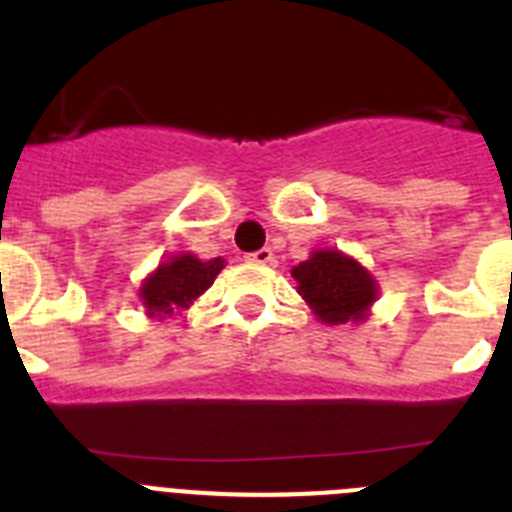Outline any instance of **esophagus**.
<instances>
[{
	"instance_id": "esophagus-1",
	"label": "esophagus",
	"mask_w": 512,
	"mask_h": 512,
	"mask_svg": "<svg viewBox=\"0 0 512 512\" xmlns=\"http://www.w3.org/2000/svg\"><path fill=\"white\" fill-rule=\"evenodd\" d=\"M246 259L251 261V264H271V261H274V251H271V248H259V251L248 253Z\"/></svg>"
}]
</instances>
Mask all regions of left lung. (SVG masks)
I'll list each match as a JSON object with an SVG mask.
<instances>
[{"mask_svg": "<svg viewBox=\"0 0 512 512\" xmlns=\"http://www.w3.org/2000/svg\"><path fill=\"white\" fill-rule=\"evenodd\" d=\"M292 277L302 300L330 325L364 320L366 307L377 297L372 274L338 251H315L292 269Z\"/></svg>", "mask_w": 512, "mask_h": 512, "instance_id": "8db88e82", "label": "left lung"}]
</instances>
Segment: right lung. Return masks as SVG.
Here are the masks:
<instances>
[{
  "label": "right lung",
  "instance_id": "right-lung-1",
  "mask_svg": "<svg viewBox=\"0 0 512 512\" xmlns=\"http://www.w3.org/2000/svg\"><path fill=\"white\" fill-rule=\"evenodd\" d=\"M220 269H223L220 259L200 261L189 253L174 256L169 264L158 266L156 274L143 282L140 300L148 307V315L164 318V315L192 305V300H197L215 282Z\"/></svg>",
  "mask_w": 512,
  "mask_h": 512
}]
</instances>
